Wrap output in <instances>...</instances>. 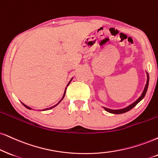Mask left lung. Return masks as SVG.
Segmentation results:
<instances>
[{
	"label": "left lung",
	"mask_w": 158,
	"mask_h": 158,
	"mask_svg": "<svg viewBox=\"0 0 158 158\" xmlns=\"http://www.w3.org/2000/svg\"><path fill=\"white\" fill-rule=\"evenodd\" d=\"M147 84H146L145 85V87H144V89H143L142 94H141V95L140 97L138 98L136 101H135L134 103H133L132 104H131L125 108V109H118V110H113V109H107V108L106 107H103L104 108V109L108 112L109 113H111V114H123V113H125L127 112V111H128L131 110V109H132L133 107H135V106H136L138 103H139L140 101L142 100L143 98H144L146 93H147V89H148V85H149V74L148 73H147Z\"/></svg>",
	"instance_id": "left-lung-1"
}]
</instances>
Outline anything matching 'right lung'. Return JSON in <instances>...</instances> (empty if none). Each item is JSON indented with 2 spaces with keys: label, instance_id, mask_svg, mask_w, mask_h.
<instances>
[{
  "label": "right lung",
  "instance_id": "add662e5",
  "mask_svg": "<svg viewBox=\"0 0 158 158\" xmlns=\"http://www.w3.org/2000/svg\"><path fill=\"white\" fill-rule=\"evenodd\" d=\"M71 80H72V79H71ZM70 81H69V84H68V85H69V84H70ZM68 85H67V86H68ZM66 88H67V87H66ZM66 88H65V92H64V94H63V98H62V99L60 100V101H59V102H58V103H57V104H56V105H55V106H52V107H49V108H47V109H44V110H49V109H52V108H54V107H55V106H57V105H58V104H59V103H60V101H62V100H63V98H64V97H65V91H66ZM23 103V105L24 106H25L26 108H27V109H32L31 107L27 106H26L25 104H24V103ZM42 111H43V110H42Z\"/></svg>",
  "mask_w": 158,
  "mask_h": 158
}]
</instances>
